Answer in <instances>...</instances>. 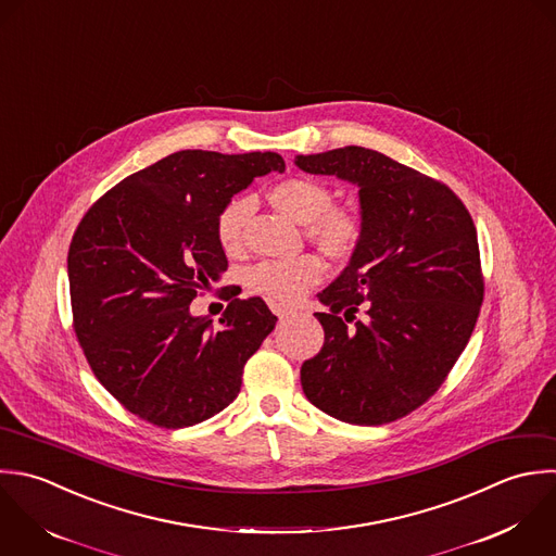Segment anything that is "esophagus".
Returning a JSON list of instances; mask_svg holds the SVG:
<instances>
[{
    "label": "esophagus",
    "mask_w": 556,
    "mask_h": 556,
    "mask_svg": "<svg viewBox=\"0 0 556 556\" xmlns=\"http://www.w3.org/2000/svg\"><path fill=\"white\" fill-rule=\"evenodd\" d=\"M270 309H273V314H275L277 318H288V316L296 314L292 307H288V305H283V303H270Z\"/></svg>",
    "instance_id": "1"
}]
</instances>
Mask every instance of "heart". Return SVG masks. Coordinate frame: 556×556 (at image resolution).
Listing matches in <instances>:
<instances>
[{"mask_svg": "<svg viewBox=\"0 0 556 556\" xmlns=\"http://www.w3.org/2000/svg\"><path fill=\"white\" fill-rule=\"evenodd\" d=\"M268 203L283 216L305 225L307 238L331 260H349L362 244L364 220L351 205L331 203V190L314 177H286L266 190ZM251 201L231 199L216 216V240L229 255L242 249ZM325 277L316 255L294 260H264L247 268L244 283L251 292L273 301H299Z\"/></svg>", "mask_w": 556, "mask_h": 556, "instance_id": "heart-1", "label": "heart"}]
</instances>
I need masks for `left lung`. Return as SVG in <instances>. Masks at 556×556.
<instances>
[{"mask_svg": "<svg viewBox=\"0 0 556 556\" xmlns=\"http://www.w3.org/2000/svg\"><path fill=\"white\" fill-rule=\"evenodd\" d=\"M294 164L357 184L364 220L359 249L318 294L325 344L301 366L303 392L342 422H394L440 390L475 331L485 290L477 227L446 184L379 151Z\"/></svg>", "mask_w": 556, "mask_h": 556, "instance_id": "8db88e82", "label": "left lung"}]
</instances>
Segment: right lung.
Instances as JSON below:
<instances>
[{"mask_svg": "<svg viewBox=\"0 0 556 556\" xmlns=\"http://www.w3.org/2000/svg\"><path fill=\"white\" fill-rule=\"evenodd\" d=\"M270 170H286L273 151H177L125 177L79 220L66 257L73 329L99 383L134 416L184 429L238 396L277 316L260 296L227 292L233 301L214 329L190 303L227 270L218 212Z\"/></svg>", "mask_w": 556, "mask_h": 556, "instance_id": "add662e5", "label": "right lung"}]
</instances>
